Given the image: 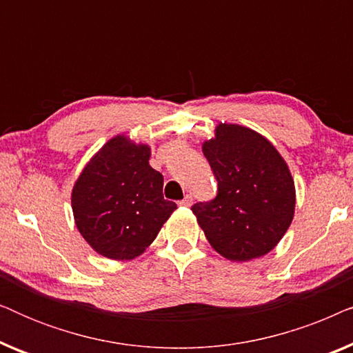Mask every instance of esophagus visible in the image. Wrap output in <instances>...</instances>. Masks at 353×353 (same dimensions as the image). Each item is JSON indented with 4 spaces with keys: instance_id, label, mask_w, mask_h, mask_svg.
Instances as JSON below:
<instances>
[{
    "instance_id": "obj_1",
    "label": "esophagus",
    "mask_w": 353,
    "mask_h": 353,
    "mask_svg": "<svg viewBox=\"0 0 353 353\" xmlns=\"http://www.w3.org/2000/svg\"><path fill=\"white\" fill-rule=\"evenodd\" d=\"M192 204V196H185V199L180 201V205L183 207H190Z\"/></svg>"
}]
</instances>
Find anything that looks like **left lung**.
Listing matches in <instances>:
<instances>
[{"label":"left lung","instance_id":"left-lung-1","mask_svg":"<svg viewBox=\"0 0 353 353\" xmlns=\"http://www.w3.org/2000/svg\"><path fill=\"white\" fill-rule=\"evenodd\" d=\"M202 152L219 194L191 207L207 241L233 262L263 257L286 233L296 209V186L276 148L236 123H219Z\"/></svg>","mask_w":353,"mask_h":353}]
</instances>
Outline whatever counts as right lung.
I'll use <instances>...</instances> for the list:
<instances>
[{"label":"right lung","instance_id":"obj_1","mask_svg":"<svg viewBox=\"0 0 353 353\" xmlns=\"http://www.w3.org/2000/svg\"><path fill=\"white\" fill-rule=\"evenodd\" d=\"M149 157L148 144L117 134L77 178L72 190L75 225L103 257L141 255L176 209L175 202L163 199V176L149 165Z\"/></svg>","mask_w":353,"mask_h":353}]
</instances>
